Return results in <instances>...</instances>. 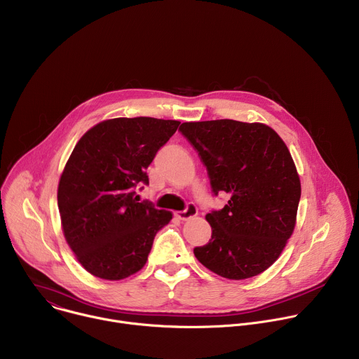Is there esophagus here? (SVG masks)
Masks as SVG:
<instances>
[{"instance_id":"esophagus-1","label":"esophagus","mask_w":359,"mask_h":359,"mask_svg":"<svg viewBox=\"0 0 359 359\" xmlns=\"http://www.w3.org/2000/svg\"><path fill=\"white\" fill-rule=\"evenodd\" d=\"M194 216H197V208L194 206V204H189L187 209L183 212H176V217L179 220H189Z\"/></svg>"}]
</instances>
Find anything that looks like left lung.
<instances>
[{
  "label": "left lung",
  "mask_w": 359,
  "mask_h": 359,
  "mask_svg": "<svg viewBox=\"0 0 359 359\" xmlns=\"http://www.w3.org/2000/svg\"><path fill=\"white\" fill-rule=\"evenodd\" d=\"M180 132L206 165L215 194L230 196L222 210L206 215L212 238L194 248L196 259L229 280L262 274L297 223L301 182L287 144L260 122H184Z\"/></svg>",
  "instance_id": "left-lung-1"
}]
</instances>
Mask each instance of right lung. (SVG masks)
I'll return each instance as SVG.
<instances>
[{
	"mask_svg": "<svg viewBox=\"0 0 359 359\" xmlns=\"http://www.w3.org/2000/svg\"><path fill=\"white\" fill-rule=\"evenodd\" d=\"M179 121L115 118L92 126L75 144L58 183L65 240L92 276L118 281L147 262L153 238L173 215L136 200L146 169Z\"/></svg>",
	"mask_w": 359,
	"mask_h": 359,
	"instance_id": "add662e5",
	"label": "right lung"
}]
</instances>
